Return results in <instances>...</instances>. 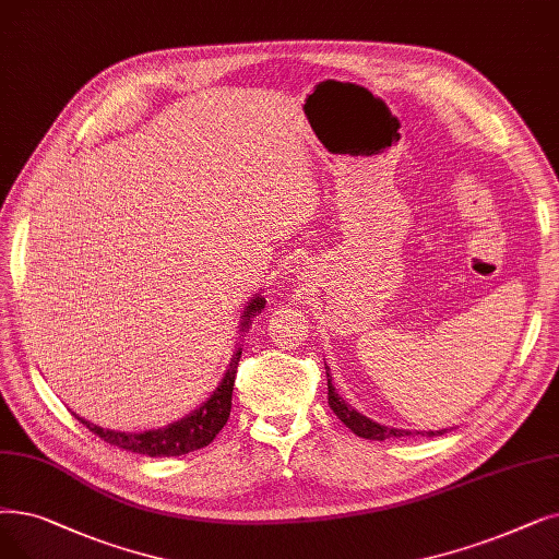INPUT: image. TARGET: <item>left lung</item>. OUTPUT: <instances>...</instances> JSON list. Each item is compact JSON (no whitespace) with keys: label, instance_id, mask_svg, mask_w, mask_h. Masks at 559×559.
<instances>
[{"label":"left lung","instance_id":"8db88e82","mask_svg":"<svg viewBox=\"0 0 559 559\" xmlns=\"http://www.w3.org/2000/svg\"><path fill=\"white\" fill-rule=\"evenodd\" d=\"M326 381H329V406L333 408V414L343 420L356 436L360 439H370V441H385V439H397V436H414V433H427V436H439L443 431H408V429H395V427H383L362 414H358L356 408H352L343 397L335 393V388L331 385V374L326 368Z\"/></svg>","mask_w":559,"mask_h":559}]
</instances>
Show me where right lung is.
Masks as SVG:
<instances>
[{
	"instance_id": "1",
	"label": "right lung",
	"mask_w": 559,
	"mask_h": 559,
	"mask_svg": "<svg viewBox=\"0 0 559 559\" xmlns=\"http://www.w3.org/2000/svg\"><path fill=\"white\" fill-rule=\"evenodd\" d=\"M264 299L255 297L247 306L245 314H241V331L249 329L251 318L255 312H262ZM241 349L235 352L230 366L219 383V388L203 402L193 414L187 418L168 425L164 429H153V431H141V433H126V431H109L103 427H95L82 418H78L86 429H91L95 436H100L103 441L123 448L130 452L139 454H148V456H178L187 454L193 450H201L214 441V436L224 429V425L230 418V406H233V385H235V374H237V362H239Z\"/></svg>"
}]
</instances>
